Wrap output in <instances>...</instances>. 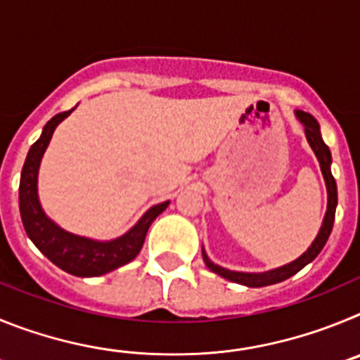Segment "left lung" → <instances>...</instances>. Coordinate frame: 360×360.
<instances>
[{"label":"left lung","mask_w":360,"mask_h":360,"mask_svg":"<svg viewBox=\"0 0 360 360\" xmlns=\"http://www.w3.org/2000/svg\"><path fill=\"white\" fill-rule=\"evenodd\" d=\"M295 117L299 119V122L304 126V135H307V141L310 144V148L316 153L317 160H319L321 171H323L324 182H326V191H328V207H326V214H324L323 225L319 229V234L316 236L314 243L308 247L307 252L303 256H299L297 259H294L288 265H283L279 269L269 270V272H257V274H250V272H236V270H227L224 266L216 265L207 257L205 250H202L203 262L207 265L209 270H212L214 274L221 276V278L229 279L232 283H240L245 287H269V285H274V283H281L285 279L292 278L294 274H297L299 270L307 266L308 263L314 262L317 257V254L323 250V247L328 241L330 232L333 227V219H335V207H337V184L332 176V171H330V164H332V153H330L328 146L324 144L323 136H321L319 124L310 113L307 111L297 110L295 111Z\"/></svg>","instance_id":"obj_1"}]
</instances>
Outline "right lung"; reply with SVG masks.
<instances>
[{
    "label": "right lung",
    "instance_id": "right-lung-1",
    "mask_svg": "<svg viewBox=\"0 0 360 360\" xmlns=\"http://www.w3.org/2000/svg\"><path fill=\"white\" fill-rule=\"evenodd\" d=\"M72 111L73 108L52 117L44 124L39 139L32 144L23 169H21V180H19V212H21L23 227L28 238L53 265L72 276L95 278V276L108 274L111 270L135 259L144 245L149 225L160 212L165 211L169 202L153 205L136 221L135 227L111 241H95L75 236L72 232H66L65 229L53 224L41 209L39 196H37V173H39L41 158L49 148L57 124L65 120Z\"/></svg>",
    "mask_w": 360,
    "mask_h": 360
}]
</instances>
